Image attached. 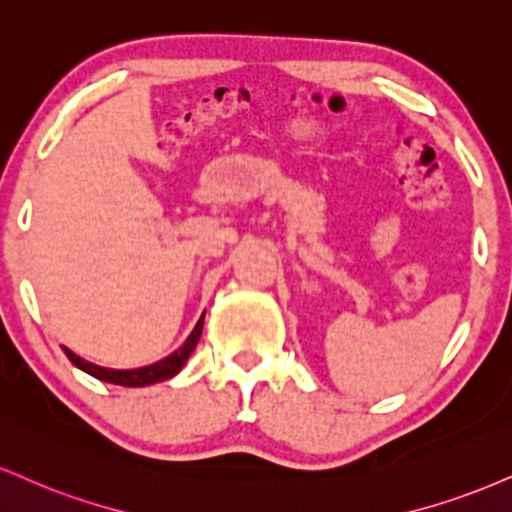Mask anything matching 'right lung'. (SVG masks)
<instances>
[{
  "label": "right lung",
  "instance_id": "1",
  "mask_svg": "<svg viewBox=\"0 0 512 512\" xmlns=\"http://www.w3.org/2000/svg\"><path fill=\"white\" fill-rule=\"evenodd\" d=\"M202 322H205V315L200 317V322L195 324L193 334L186 338V343H183L181 348L174 350V353H171L169 357H164V360L155 362V365H147V367H140V369H107V367H97V365H92V362L83 360V357H78L76 353H71L69 348H64V353H66V357H69V360L78 369H83V372H88L90 377H95V379H100V381H109V384H119V386L157 384V381H166V379L174 377V374L181 372V367L186 365L188 355L193 353V348L197 346V341H200Z\"/></svg>",
  "mask_w": 512,
  "mask_h": 512
}]
</instances>
